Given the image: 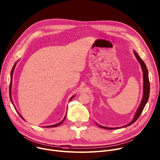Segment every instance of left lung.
Instances as JSON below:
<instances>
[{"label":"left lung","mask_w":160,"mask_h":160,"mask_svg":"<svg viewBox=\"0 0 160 160\" xmlns=\"http://www.w3.org/2000/svg\"><path fill=\"white\" fill-rule=\"evenodd\" d=\"M134 54H135V56L136 57L137 60L139 62L140 65H141V67L142 68V71H143V78H144V93H143V97H142V100L141 102V103L139 106V108H138L137 111V112L134 116V118L133 119L132 121V122H130L129 124H128V125H125V127H127L128 126H130L131 125H132L133 123H134L137 119L138 118H139V116H140L141 113L142 112V111L144 110L145 106L148 101V99H149V93H150V84H149V76H148V68H147V67L145 64V63L144 62V61L141 59V58L138 56V55L137 54V53L134 51ZM97 125L102 128H103V129H108V130H113L114 129V128H108V127H102V126H100L99 125H98V124H97ZM121 127H118V128H115V129H118V128H120Z\"/></svg>","instance_id":"1"}]
</instances>
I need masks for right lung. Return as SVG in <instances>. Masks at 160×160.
Wrapping results in <instances>:
<instances>
[{
	"label": "right lung",
	"instance_id": "1",
	"mask_svg": "<svg viewBox=\"0 0 160 160\" xmlns=\"http://www.w3.org/2000/svg\"><path fill=\"white\" fill-rule=\"evenodd\" d=\"M16 62L14 63V66H13V67H12V70H11V82H10V93H9V96H10V98H11V102H12V100H11V83H12V73H13V71H14V67H15V66H16ZM74 97V96H73V97H72L70 98V100H72L73 98ZM22 118V116H21ZM65 118H66V116H65V117L64 118V119L61 121V122H58V124H56V125H51V126H48V127H47V128H51V127H58V126H59V125H60L61 124L65 121Z\"/></svg>",
	"mask_w": 160,
	"mask_h": 160
}]
</instances>
